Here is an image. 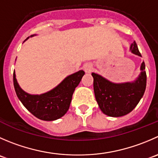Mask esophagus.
Segmentation results:
<instances>
[{"instance_id":"obj_1","label":"esophagus","mask_w":158,"mask_h":158,"mask_svg":"<svg viewBox=\"0 0 158 158\" xmlns=\"http://www.w3.org/2000/svg\"><path fill=\"white\" fill-rule=\"evenodd\" d=\"M84 68V70H85V73H90V72L92 71V69H93V67H92V65L91 64H85L83 66Z\"/></svg>"}]
</instances>
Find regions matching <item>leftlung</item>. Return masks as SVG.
Returning <instances> with one entry per match:
<instances>
[{"label":"left lung","instance_id":"1","mask_svg":"<svg viewBox=\"0 0 158 158\" xmlns=\"http://www.w3.org/2000/svg\"><path fill=\"white\" fill-rule=\"evenodd\" d=\"M133 53L141 56L135 42L131 45ZM139 77L133 82L116 84L104 79L99 75L92 73L93 89L96 102L103 113L110 116L119 117L131 113L143 96L147 85L145 63L142 62Z\"/></svg>","mask_w":158,"mask_h":158}]
</instances>
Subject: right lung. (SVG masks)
<instances>
[{
    "label": "right lung",
    "instance_id": "obj_1",
    "mask_svg": "<svg viewBox=\"0 0 158 158\" xmlns=\"http://www.w3.org/2000/svg\"><path fill=\"white\" fill-rule=\"evenodd\" d=\"M84 74L85 73L80 70L69 76L58 86L48 93L30 95L20 88L14 72V86L18 99L30 113L40 120L52 121L67 113L75 89L79 85Z\"/></svg>",
    "mask_w": 158,
    "mask_h": 158
}]
</instances>
